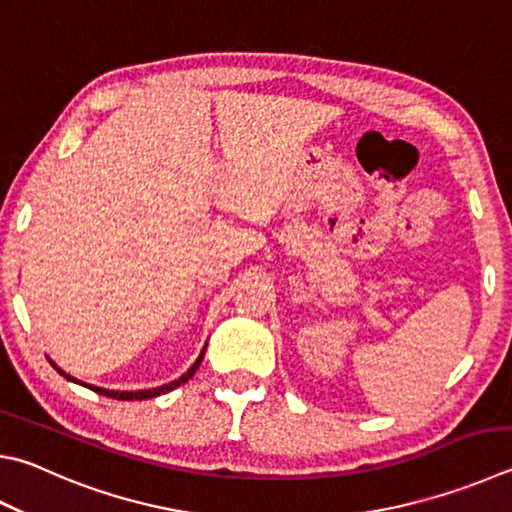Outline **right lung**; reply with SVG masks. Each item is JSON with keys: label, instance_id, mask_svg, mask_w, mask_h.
I'll return each instance as SVG.
<instances>
[{"label": "right lung", "instance_id": "add662e5", "mask_svg": "<svg viewBox=\"0 0 512 512\" xmlns=\"http://www.w3.org/2000/svg\"><path fill=\"white\" fill-rule=\"evenodd\" d=\"M203 353H206V347H203V351H201V356L197 358V362H194V365L188 369V374H183L179 380H174V383H167V385H163V387H154V389H143V392H109V389H102V387H94V385H87V383H80V385H85V387H89V389H94L96 394H102V396H109V398H118V401H145V398H154V396H161V394H167V392H172L174 387H179L181 383H185V380L188 378H192L194 376V371L199 369V365H201V360H203ZM53 365V362H51ZM55 367V365H53ZM60 371V374L64 376V378H69V380H73V383H78L76 378H71V376H67L64 374V371L60 369V367H55Z\"/></svg>", "mask_w": 512, "mask_h": 512}]
</instances>
